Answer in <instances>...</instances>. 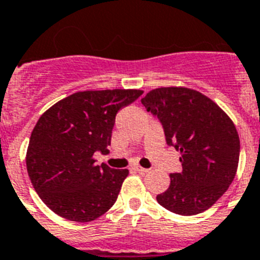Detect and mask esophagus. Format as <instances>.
Segmentation results:
<instances>
[{
    "mask_svg": "<svg viewBox=\"0 0 260 260\" xmlns=\"http://www.w3.org/2000/svg\"><path fill=\"white\" fill-rule=\"evenodd\" d=\"M134 168H135V171L140 172V174H147V172L149 171V170H147V168H143V167H140V166H135Z\"/></svg>",
    "mask_w": 260,
    "mask_h": 260,
    "instance_id": "1",
    "label": "esophagus"
}]
</instances>
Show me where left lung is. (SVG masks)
<instances>
[{"mask_svg": "<svg viewBox=\"0 0 260 260\" xmlns=\"http://www.w3.org/2000/svg\"><path fill=\"white\" fill-rule=\"evenodd\" d=\"M163 125L167 144L180 151L183 170L156 196L166 210L191 216L208 210L229 189L239 163L240 141L233 120L198 90L157 88L141 99Z\"/></svg>", "mask_w": 260, "mask_h": 260, "instance_id": "8db88e82", "label": "left lung"}]
</instances>
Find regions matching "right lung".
<instances>
[{"mask_svg":"<svg viewBox=\"0 0 260 260\" xmlns=\"http://www.w3.org/2000/svg\"><path fill=\"white\" fill-rule=\"evenodd\" d=\"M141 94L139 89L84 90L42 113L30 135L26 168L54 214L85 223L115 204L128 170L96 166L93 155L108 153L117 112Z\"/></svg>","mask_w":260,"mask_h":260,"instance_id":"1","label":"right lung"}]
</instances>
